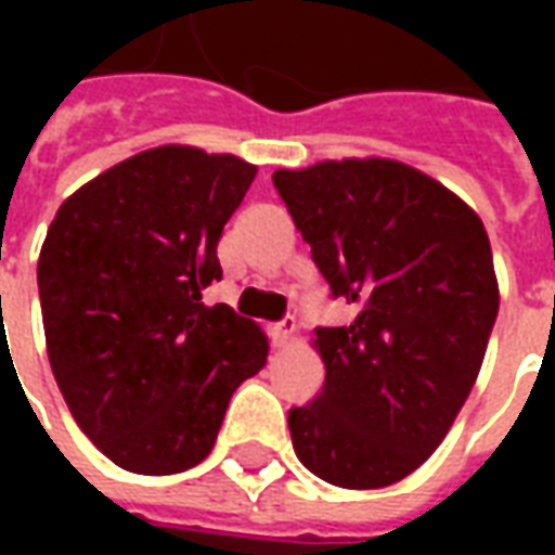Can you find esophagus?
Here are the masks:
<instances>
[{"mask_svg": "<svg viewBox=\"0 0 555 555\" xmlns=\"http://www.w3.org/2000/svg\"><path fill=\"white\" fill-rule=\"evenodd\" d=\"M279 326H285V333H294V330H297V324H294V318H291V314H285V318L279 321Z\"/></svg>", "mask_w": 555, "mask_h": 555, "instance_id": "esophagus-1", "label": "esophagus"}]
</instances>
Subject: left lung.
<instances>
[{"mask_svg":"<svg viewBox=\"0 0 555 555\" xmlns=\"http://www.w3.org/2000/svg\"><path fill=\"white\" fill-rule=\"evenodd\" d=\"M253 178L237 157L154 147L77 190L47 231L38 294L55 384L127 473L202 464L234 389L264 369L253 314L205 297Z\"/></svg>","mask_w":555,"mask_h":555,"instance_id":"8db88e82","label":"left lung"}]
</instances>
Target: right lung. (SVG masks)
<instances>
[{"label": "right lung", "instance_id": "right-lung-1", "mask_svg": "<svg viewBox=\"0 0 555 555\" xmlns=\"http://www.w3.org/2000/svg\"><path fill=\"white\" fill-rule=\"evenodd\" d=\"M333 297L353 321L314 330L321 392L288 413L300 464L336 488L396 485L464 408L500 312L488 231L440 183L396 159L273 175Z\"/></svg>", "mask_w": 555, "mask_h": 555}]
</instances>
